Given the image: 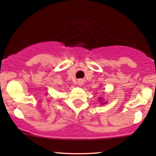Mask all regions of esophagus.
Returning a JSON list of instances; mask_svg holds the SVG:
<instances>
[{
  "instance_id": "obj_1",
  "label": "esophagus",
  "mask_w": 156,
  "mask_h": 156,
  "mask_svg": "<svg viewBox=\"0 0 156 156\" xmlns=\"http://www.w3.org/2000/svg\"><path fill=\"white\" fill-rule=\"evenodd\" d=\"M78 83H79V85L83 84V80H79V81H78Z\"/></svg>"
}]
</instances>
